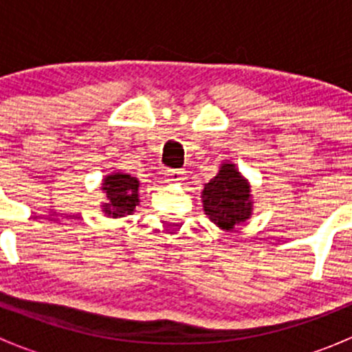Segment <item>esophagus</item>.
I'll return each mask as SVG.
<instances>
[{"label": "esophagus", "mask_w": 352, "mask_h": 352, "mask_svg": "<svg viewBox=\"0 0 352 352\" xmlns=\"http://www.w3.org/2000/svg\"><path fill=\"white\" fill-rule=\"evenodd\" d=\"M166 175H168V180H172V182H180V180H184L186 172L180 168H170L166 170Z\"/></svg>", "instance_id": "esophagus-1"}]
</instances>
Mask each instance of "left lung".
Wrapping results in <instances>:
<instances>
[{
    "mask_svg": "<svg viewBox=\"0 0 352 352\" xmlns=\"http://www.w3.org/2000/svg\"><path fill=\"white\" fill-rule=\"evenodd\" d=\"M204 212L214 225L223 230L243 223L250 216V186L236 172L235 165L225 163L214 179L202 190Z\"/></svg>",
    "mask_w": 352,
    "mask_h": 352,
    "instance_id": "left-lung-1",
    "label": "left lung"
}]
</instances>
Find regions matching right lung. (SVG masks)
<instances>
[{"instance_id": "right-lung-1", "label": "right lung", "mask_w": 352, "mask_h": 352, "mask_svg": "<svg viewBox=\"0 0 352 352\" xmlns=\"http://www.w3.org/2000/svg\"><path fill=\"white\" fill-rule=\"evenodd\" d=\"M138 182L136 177L126 175V173H113L104 180L102 189L107 194V204L104 206L105 212L112 214L113 218L124 214H131L138 206Z\"/></svg>"}]
</instances>
